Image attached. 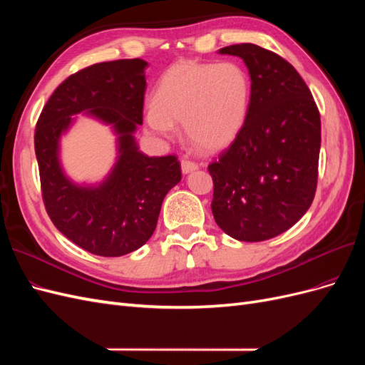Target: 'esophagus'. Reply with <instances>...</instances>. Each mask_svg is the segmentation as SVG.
Instances as JSON below:
<instances>
[{"label": "esophagus", "mask_w": 365, "mask_h": 365, "mask_svg": "<svg viewBox=\"0 0 365 365\" xmlns=\"http://www.w3.org/2000/svg\"><path fill=\"white\" fill-rule=\"evenodd\" d=\"M196 169H197V164H196V163H193V161H190V160H182V161H181V170H182L184 175L192 173V172H195Z\"/></svg>", "instance_id": "obj_1"}]
</instances>
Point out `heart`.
Here are the masks:
<instances>
[{"mask_svg":"<svg viewBox=\"0 0 365 365\" xmlns=\"http://www.w3.org/2000/svg\"><path fill=\"white\" fill-rule=\"evenodd\" d=\"M251 97L252 83L244 65L181 61L163 74L145 121L163 137L172 134L173 125H182L196 150L213 153L233 145L244 130Z\"/></svg>","mask_w":365,"mask_h":365,"instance_id":"1","label":"heart"}]
</instances>
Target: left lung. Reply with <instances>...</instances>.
Instances as JSON below:
<instances>
[{
	"label": "left lung",
	"mask_w": 365,
	"mask_h": 365,
	"mask_svg": "<svg viewBox=\"0 0 365 365\" xmlns=\"http://www.w3.org/2000/svg\"><path fill=\"white\" fill-rule=\"evenodd\" d=\"M217 53L245 62L252 97L244 130L208 165L212 212L230 237L268 240L297 224L314 201L319 113L302 76L279 54L254 43Z\"/></svg>",
	"instance_id": "left-lung-1"
}]
</instances>
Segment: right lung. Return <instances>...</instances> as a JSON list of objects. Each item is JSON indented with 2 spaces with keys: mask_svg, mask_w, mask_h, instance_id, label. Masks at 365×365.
<instances>
[{
  "mask_svg": "<svg viewBox=\"0 0 365 365\" xmlns=\"http://www.w3.org/2000/svg\"><path fill=\"white\" fill-rule=\"evenodd\" d=\"M143 59L94 63L65 79L43 106L35 130L42 197L61 233L85 251L125 256L155 231L161 204L181 181L178 158L148 157L135 132L146 91ZM83 113L112 128L116 163L98 183H76L64 172L60 140Z\"/></svg>",
  "mask_w": 365,
  "mask_h": 365,
  "instance_id": "obj_1",
  "label": "right lung"
}]
</instances>
